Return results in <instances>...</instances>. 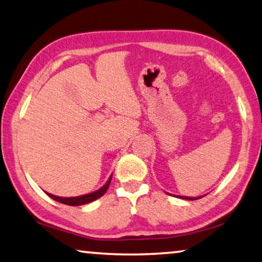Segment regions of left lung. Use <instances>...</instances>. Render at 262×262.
<instances>
[{
    "instance_id": "8db88e82",
    "label": "left lung",
    "mask_w": 262,
    "mask_h": 262,
    "mask_svg": "<svg viewBox=\"0 0 262 262\" xmlns=\"http://www.w3.org/2000/svg\"><path fill=\"white\" fill-rule=\"evenodd\" d=\"M182 199H186V200H198V199H200V198H183V196H181Z\"/></svg>"
}]
</instances>
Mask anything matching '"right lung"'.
<instances>
[{
    "instance_id": "obj_1",
    "label": "right lung",
    "mask_w": 262,
    "mask_h": 262,
    "mask_svg": "<svg viewBox=\"0 0 262 262\" xmlns=\"http://www.w3.org/2000/svg\"><path fill=\"white\" fill-rule=\"evenodd\" d=\"M111 180L112 178H109L108 182L104 185L102 188L96 190V192L91 193V194H87V195H81V196H76V198H61V196H55V195L53 194H49L47 193L49 198H52L53 200H55L57 202H61V204H64V205H68V206H81V205H85V204H89V202H92L94 200H96V199H99L104 195V193L107 192L109 185H111Z\"/></svg>"
}]
</instances>
